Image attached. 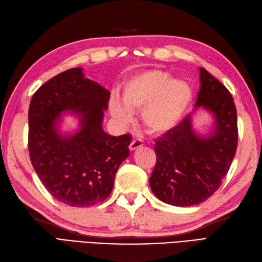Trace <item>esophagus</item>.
Segmentation results:
<instances>
[{"label":"esophagus","mask_w":262,"mask_h":262,"mask_svg":"<svg viewBox=\"0 0 262 262\" xmlns=\"http://www.w3.org/2000/svg\"><path fill=\"white\" fill-rule=\"evenodd\" d=\"M143 147V142L142 141H138V139H135V141H133L129 145V149L130 150H136L138 148Z\"/></svg>","instance_id":"obj_1"}]
</instances>
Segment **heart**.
<instances>
[{"label": "heart", "instance_id": "obj_1", "mask_svg": "<svg viewBox=\"0 0 262 262\" xmlns=\"http://www.w3.org/2000/svg\"><path fill=\"white\" fill-rule=\"evenodd\" d=\"M193 98L192 88L184 80L173 79L166 71H141L126 81L123 102L113 99L109 112L120 125H128L133 112L142 111V124L150 134L162 135L183 118Z\"/></svg>", "mask_w": 262, "mask_h": 262}]
</instances>
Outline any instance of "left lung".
Instances as JSON below:
<instances>
[{"instance_id":"8db88e82","label":"left lung","mask_w":262,"mask_h":262,"mask_svg":"<svg viewBox=\"0 0 262 262\" xmlns=\"http://www.w3.org/2000/svg\"><path fill=\"white\" fill-rule=\"evenodd\" d=\"M200 90L194 113L164 134L154 146L156 164L149 178L154 195L175 206H192L213 194L227 175L238 144L236 109L223 84L200 68ZM198 110L212 119L208 132L192 125Z\"/></svg>"}]
</instances>
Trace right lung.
Listing matches in <instances>:
<instances>
[{"mask_svg":"<svg viewBox=\"0 0 262 262\" xmlns=\"http://www.w3.org/2000/svg\"><path fill=\"white\" fill-rule=\"evenodd\" d=\"M111 91L86 78L82 68L51 78L29 107V153L35 173L51 195L70 206H90L111 194L117 169L129 156L130 135L102 128ZM67 116L77 127L62 130Z\"/></svg>","mask_w":262,"mask_h":262,"instance_id":"right-lung-1","label":"right lung"}]
</instances>
